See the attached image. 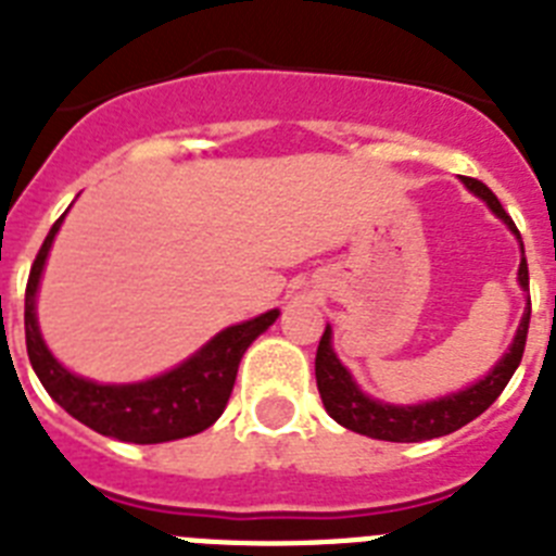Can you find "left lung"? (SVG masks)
Returning <instances> with one entry per match:
<instances>
[{"mask_svg":"<svg viewBox=\"0 0 556 556\" xmlns=\"http://www.w3.org/2000/svg\"><path fill=\"white\" fill-rule=\"evenodd\" d=\"M464 186L472 191L475 198H480L492 208L497 220L508 226V231L520 242V268H517V282L523 291H529V265H526V251L520 231L511 223L506 212H503L501 200L494 198L492 189L483 186L475 177H464ZM531 319V300L526 296V311L520 316L517 333L508 344V350L501 356V362L492 370L478 379L475 384L464 387L458 393L441 395V399L421 401V404H387V401L372 399V395L362 393V387L353 381L348 367L339 362L333 350V330L330 325L325 328L319 339V350H316V387H319L321 404L328 409V415L336 424H342L344 429H353L358 435L379 438V441H393V444H418V441H429V438L450 435L455 429L466 427L475 421L483 409L494 404V399L503 393V387L515 376L520 358L526 350V333H529Z\"/></svg>","mask_w":556,"mask_h":556,"instance_id":"obj_1","label":"left lung"}]
</instances>
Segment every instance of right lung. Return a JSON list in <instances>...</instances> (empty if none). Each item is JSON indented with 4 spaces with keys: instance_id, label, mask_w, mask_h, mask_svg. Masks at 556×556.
I'll return each mask as SVG.
<instances>
[{
    "instance_id": "obj_1",
    "label": "right lung",
    "mask_w": 556,
    "mask_h": 556,
    "mask_svg": "<svg viewBox=\"0 0 556 556\" xmlns=\"http://www.w3.org/2000/svg\"><path fill=\"white\" fill-rule=\"evenodd\" d=\"M64 214L53 223L50 235L41 242L25 291L27 356L41 387L64 413L73 415L84 427L115 441H127V444H166L177 438L198 435L212 427L235 390L242 353L251 348L256 336L265 333L277 321V307L220 330L186 362L147 381L101 384V381L76 376L50 353L39 330V316H36V293H39L45 263L62 228Z\"/></svg>"
}]
</instances>
